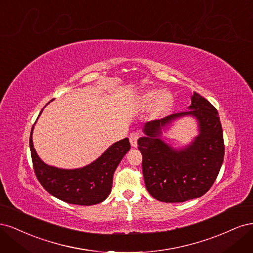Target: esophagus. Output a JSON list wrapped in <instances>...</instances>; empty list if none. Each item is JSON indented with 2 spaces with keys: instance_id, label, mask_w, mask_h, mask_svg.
I'll use <instances>...</instances> for the list:
<instances>
[{
  "instance_id": "1",
  "label": "esophagus",
  "mask_w": 253,
  "mask_h": 253,
  "mask_svg": "<svg viewBox=\"0 0 253 253\" xmlns=\"http://www.w3.org/2000/svg\"><path fill=\"white\" fill-rule=\"evenodd\" d=\"M140 137V134L138 132H132L131 134H129V142H131V145L134 148L137 147V140H138V138Z\"/></svg>"
}]
</instances>
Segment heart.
I'll use <instances>...</instances> for the list:
<instances>
[{
    "label": "heart",
    "instance_id": "heart-1",
    "mask_svg": "<svg viewBox=\"0 0 253 253\" xmlns=\"http://www.w3.org/2000/svg\"><path fill=\"white\" fill-rule=\"evenodd\" d=\"M140 102L144 106L155 104V114L162 115L171 108L173 97L169 93H163V90L159 88H152L145 90L140 96Z\"/></svg>",
    "mask_w": 253,
    "mask_h": 253
}]
</instances>
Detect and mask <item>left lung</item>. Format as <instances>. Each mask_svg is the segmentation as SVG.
Listing matches in <instances>:
<instances>
[{
  "label": "left lung",
  "instance_id": "obj_1",
  "mask_svg": "<svg viewBox=\"0 0 253 253\" xmlns=\"http://www.w3.org/2000/svg\"><path fill=\"white\" fill-rule=\"evenodd\" d=\"M189 109L147 122L143 127L147 136L138 139L145 187L159 202L182 203L203 196L215 181L224 162L223 128L216 109L195 91ZM183 116L198 119L200 134L188 147L175 150L159 136L165 126Z\"/></svg>",
  "mask_w": 253,
  "mask_h": 253
}]
</instances>
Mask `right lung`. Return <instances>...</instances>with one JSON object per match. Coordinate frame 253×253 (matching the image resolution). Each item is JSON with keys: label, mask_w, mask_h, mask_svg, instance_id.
I'll return each mask as SVG.
<instances>
[{"label": "right lung", "mask_w": 253, "mask_h": 253, "mask_svg": "<svg viewBox=\"0 0 253 253\" xmlns=\"http://www.w3.org/2000/svg\"><path fill=\"white\" fill-rule=\"evenodd\" d=\"M33 129L34 126L30 133L29 147L35 174L49 194L65 203L81 206L99 204L110 195L114 172L131 149L128 138L112 144L100 157L86 167L64 170L44 164L38 156L33 143Z\"/></svg>", "instance_id": "obj_1"}]
</instances>
